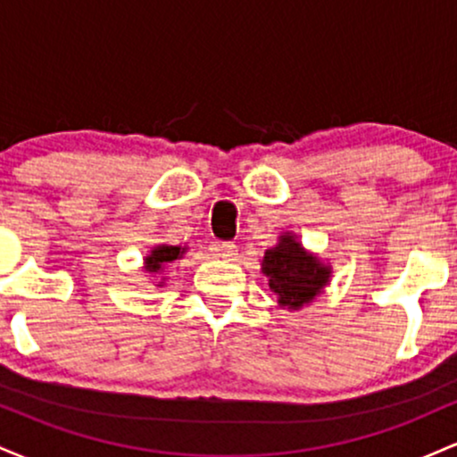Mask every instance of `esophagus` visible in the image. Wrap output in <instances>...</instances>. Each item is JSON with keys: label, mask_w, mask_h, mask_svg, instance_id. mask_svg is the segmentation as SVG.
Wrapping results in <instances>:
<instances>
[{"label": "esophagus", "mask_w": 457, "mask_h": 457, "mask_svg": "<svg viewBox=\"0 0 457 457\" xmlns=\"http://www.w3.org/2000/svg\"><path fill=\"white\" fill-rule=\"evenodd\" d=\"M219 255H221L225 262H236V258H238V246L234 243H221L219 245Z\"/></svg>", "instance_id": "34e87169"}]
</instances>
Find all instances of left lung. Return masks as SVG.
<instances>
[{
    "label": "left lung",
    "mask_w": 457,
    "mask_h": 457,
    "mask_svg": "<svg viewBox=\"0 0 457 457\" xmlns=\"http://www.w3.org/2000/svg\"><path fill=\"white\" fill-rule=\"evenodd\" d=\"M262 272L269 277L279 307L298 312L322 295L333 269L316 253L307 251L296 234L283 232L275 246L264 251Z\"/></svg>",
    "instance_id": "obj_1"
}]
</instances>
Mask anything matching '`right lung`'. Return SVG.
I'll return each mask as SVG.
<instances>
[{"instance_id": "obj_1", "label": "right lung", "mask_w": 457, "mask_h": 457, "mask_svg": "<svg viewBox=\"0 0 457 457\" xmlns=\"http://www.w3.org/2000/svg\"><path fill=\"white\" fill-rule=\"evenodd\" d=\"M188 246H180V245H167V243H161L156 246H152V249L145 253L144 258V272H148V275H161V272H165L167 264H171V262L180 260L182 255L187 253ZM165 283V277H161L159 283L156 286H162Z\"/></svg>"}]
</instances>
